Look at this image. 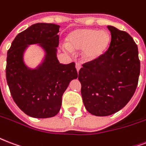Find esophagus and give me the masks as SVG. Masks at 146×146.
I'll use <instances>...</instances> for the list:
<instances>
[{
	"instance_id": "1",
	"label": "esophagus",
	"mask_w": 146,
	"mask_h": 146,
	"mask_svg": "<svg viewBox=\"0 0 146 146\" xmlns=\"http://www.w3.org/2000/svg\"><path fill=\"white\" fill-rule=\"evenodd\" d=\"M81 68V65L79 63H76V70H77V72H79V70H80Z\"/></svg>"
}]
</instances>
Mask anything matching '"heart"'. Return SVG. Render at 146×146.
Returning <instances> with one entry per match:
<instances>
[{"label": "heart", "mask_w": 146, "mask_h": 146, "mask_svg": "<svg viewBox=\"0 0 146 146\" xmlns=\"http://www.w3.org/2000/svg\"><path fill=\"white\" fill-rule=\"evenodd\" d=\"M66 45L63 49L67 52L81 50L82 58L86 61H93L100 58L107 51L110 36L107 31L93 28H80L69 33Z\"/></svg>", "instance_id": "1"}]
</instances>
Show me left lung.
I'll list each match as a JSON object with an SVG mask.
<instances>
[{"label":"left lung","mask_w":146,"mask_h":146,"mask_svg":"<svg viewBox=\"0 0 146 146\" xmlns=\"http://www.w3.org/2000/svg\"><path fill=\"white\" fill-rule=\"evenodd\" d=\"M111 42L100 58L83 64L78 79L88 112L96 116L114 114L135 93L140 73L138 46L129 34L108 26Z\"/></svg>","instance_id":"obj_1"}]
</instances>
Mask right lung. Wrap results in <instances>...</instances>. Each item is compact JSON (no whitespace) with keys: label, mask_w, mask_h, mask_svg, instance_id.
I'll return each mask as SVG.
<instances>
[{"label":"right lung","mask_w":146,"mask_h":146,"mask_svg":"<svg viewBox=\"0 0 146 146\" xmlns=\"http://www.w3.org/2000/svg\"><path fill=\"white\" fill-rule=\"evenodd\" d=\"M60 26L37 23L18 33L7 51L6 77L10 92L17 106L33 118L53 117L59 113L62 96L73 80L78 77L75 63H60L56 53ZM38 44L44 57L36 68L24 62V53Z\"/></svg>","instance_id":"1"}]
</instances>
